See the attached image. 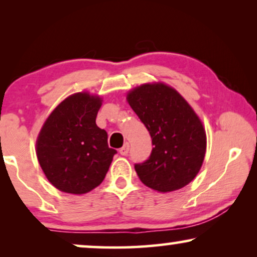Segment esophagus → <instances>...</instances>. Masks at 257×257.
I'll return each mask as SVG.
<instances>
[{
	"instance_id": "esophagus-1",
	"label": "esophagus",
	"mask_w": 257,
	"mask_h": 257,
	"mask_svg": "<svg viewBox=\"0 0 257 257\" xmlns=\"http://www.w3.org/2000/svg\"><path fill=\"white\" fill-rule=\"evenodd\" d=\"M128 150H130L128 143H125L124 146H122L121 149L119 150V153H120L121 156H127V154H128Z\"/></svg>"
}]
</instances>
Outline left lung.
<instances>
[{
    "instance_id": "1",
    "label": "left lung",
    "mask_w": 257,
    "mask_h": 257,
    "mask_svg": "<svg viewBox=\"0 0 257 257\" xmlns=\"http://www.w3.org/2000/svg\"><path fill=\"white\" fill-rule=\"evenodd\" d=\"M127 101L149 130L154 146L149 159L135 165L139 179L163 193L185 187L199 173L206 153V132L194 110L178 91L163 83L136 87Z\"/></svg>"
}]
</instances>
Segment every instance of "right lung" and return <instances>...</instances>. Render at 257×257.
<instances>
[{
  "mask_svg": "<svg viewBox=\"0 0 257 257\" xmlns=\"http://www.w3.org/2000/svg\"><path fill=\"white\" fill-rule=\"evenodd\" d=\"M101 99L87 92L62 101L45 120L36 143L45 177L59 191L84 194L101 184L117 151L96 124Z\"/></svg>",
  "mask_w": 257,
  "mask_h": 257,
  "instance_id": "add662e5",
  "label": "right lung"
}]
</instances>
